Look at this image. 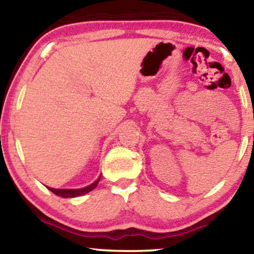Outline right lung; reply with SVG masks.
<instances>
[{
	"mask_svg": "<svg viewBox=\"0 0 254 254\" xmlns=\"http://www.w3.org/2000/svg\"><path fill=\"white\" fill-rule=\"evenodd\" d=\"M100 177H102V176H100ZM100 177L96 180L95 183L91 184V185L84 187V189H78V190H59V189H51V187H47V189L50 190L51 192H53L54 194H57V195L62 196V197L79 196V195H83V194L89 193L90 190H92L93 189H96V186L98 185V183H99V180H100Z\"/></svg>",
	"mask_w": 254,
	"mask_h": 254,
	"instance_id": "obj_1",
	"label": "right lung"
}]
</instances>
